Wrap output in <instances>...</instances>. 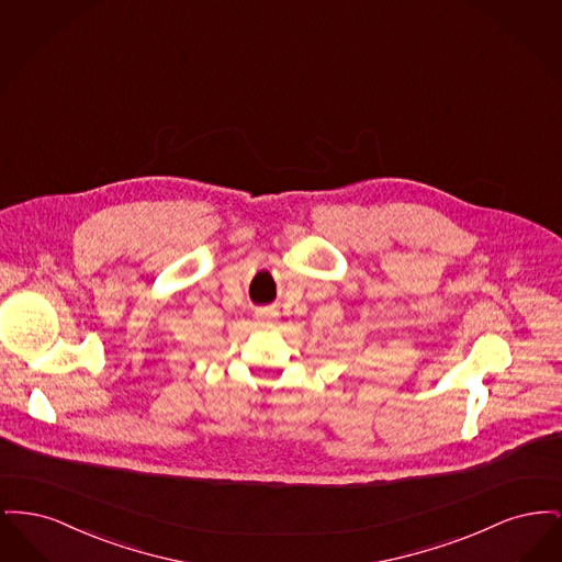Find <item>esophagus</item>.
<instances>
[{"label": "esophagus", "mask_w": 562, "mask_h": 562, "mask_svg": "<svg viewBox=\"0 0 562 562\" xmlns=\"http://www.w3.org/2000/svg\"><path fill=\"white\" fill-rule=\"evenodd\" d=\"M259 316H261V318H269V316H271V314H269V312H261V314H259Z\"/></svg>", "instance_id": "1"}]
</instances>
